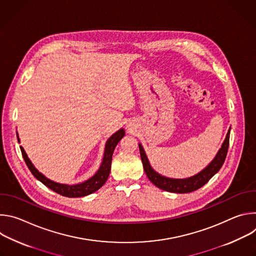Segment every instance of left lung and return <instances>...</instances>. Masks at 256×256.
<instances>
[{"label":"left lung","mask_w":256,"mask_h":256,"mask_svg":"<svg viewBox=\"0 0 256 256\" xmlns=\"http://www.w3.org/2000/svg\"><path fill=\"white\" fill-rule=\"evenodd\" d=\"M230 130L231 128H229L226 138L222 144V147L216 153L214 160L204 170H202L200 173H198L192 177L184 178V179H176V178L165 177V176L159 174L151 167L148 157L144 151L142 146L140 144H138V149H140V159L142 162L144 170L152 184L163 190H166L169 192H175V194H188V192H194V190L200 188L202 186H204L206 182L223 166L226 156H227V153H228V148H229Z\"/></svg>","instance_id":"obj_1"}]
</instances>
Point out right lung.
<instances>
[{"mask_svg":"<svg viewBox=\"0 0 256 256\" xmlns=\"http://www.w3.org/2000/svg\"><path fill=\"white\" fill-rule=\"evenodd\" d=\"M124 130L120 128V130H118L116 134H114L110 138L107 140L106 144H105L103 160H102V163H101L98 171L95 173V175H93L88 180L82 182V184H74V186L58 184V182H54V181L46 178L42 173H40L38 169L34 167V165L29 160L27 154L25 153L24 149L22 147H20V149H21L24 161H25L27 167L29 168V170L31 171V173L34 175L35 178H38L40 182H42L46 186H48L54 192H56L60 196H66V198H81V196H85L95 192L105 184L108 176H109V173H110L114 151L116 147V144H118V142L124 138ZM17 138H18V142H20L18 134H17Z\"/></svg>","mask_w":256,"mask_h":256,"instance_id":"right-lung-1","label":"right lung"}]
</instances>
